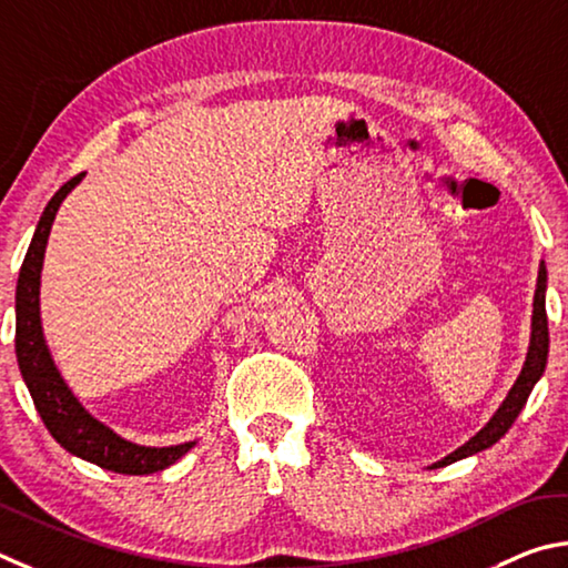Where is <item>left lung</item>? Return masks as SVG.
<instances>
[{"mask_svg": "<svg viewBox=\"0 0 568 568\" xmlns=\"http://www.w3.org/2000/svg\"><path fill=\"white\" fill-rule=\"evenodd\" d=\"M546 356H549V322H546V266L539 264V278H536V292H534V312H531V336H529V352H526V362L521 366V374L516 376L514 386L506 394L499 409L494 412L489 422L484 424V429L476 432L469 442L462 444L459 449L444 456L442 462L432 464L429 469H442V466H449L454 462H462L466 456H474L484 449H491V446L501 439V436L511 429L516 416L524 409L526 399H529L531 389L536 382L541 379L546 369Z\"/></svg>", "mask_w": 568, "mask_h": 568, "instance_id": "obj_1", "label": "left lung"}]
</instances>
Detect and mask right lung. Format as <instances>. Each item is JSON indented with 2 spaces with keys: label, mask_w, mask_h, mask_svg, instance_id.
<instances>
[{
  "label": "right lung",
  "mask_w": 568,
  "mask_h": 568,
  "mask_svg": "<svg viewBox=\"0 0 568 568\" xmlns=\"http://www.w3.org/2000/svg\"><path fill=\"white\" fill-rule=\"evenodd\" d=\"M84 174L74 176L59 192L49 199L39 224L34 229L32 244L27 248L24 264L19 268L17 282V362L22 379L32 394L39 416H42L49 434L57 444H62L69 454L79 456L89 464L102 466L106 471L144 476L154 471H164L166 466L176 464L182 456L196 446V442H184L174 446H144L134 444L109 429L104 422L89 414L74 392L69 389L62 372L57 369L44 339L42 310H39V286H42V266L49 242V232L57 219L59 206L72 194V189L82 182Z\"/></svg>",
  "instance_id": "right-lung-1"
}]
</instances>
